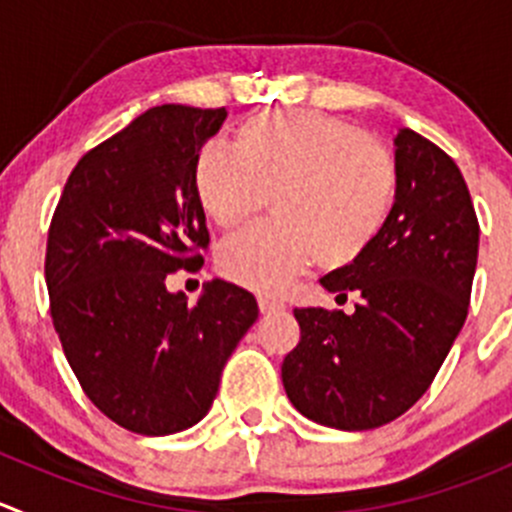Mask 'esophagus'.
<instances>
[{"label":"esophagus","instance_id":"esophagus-1","mask_svg":"<svg viewBox=\"0 0 512 512\" xmlns=\"http://www.w3.org/2000/svg\"><path fill=\"white\" fill-rule=\"evenodd\" d=\"M257 305H260V312L285 310V302L277 300V297H270V295H260V297H257Z\"/></svg>","mask_w":512,"mask_h":512}]
</instances>
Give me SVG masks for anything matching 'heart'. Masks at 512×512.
<instances>
[{"mask_svg": "<svg viewBox=\"0 0 512 512\" xmlns=\"http://www.w3.org/2000/svg\"><path fill=\"white\" fill-rule=\"evenodd\" d=\"M235 151L202 147L195 190L222 230L252 220L270 197V225L217 250V270L257 292H280L310 262L360 260L388 222L398 172L388 152L340 117L262 112L235 130Z\"/></svg>", "mask_w": 512, "mask_h": 512, "instance_id": "obj_1", "label": "heart"}]
</instances>
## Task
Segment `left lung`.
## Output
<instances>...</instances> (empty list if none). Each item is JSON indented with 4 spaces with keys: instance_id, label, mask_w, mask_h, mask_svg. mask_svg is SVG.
Masks as SVG:
<instances>
[{
    "instance_id": "obj_1",
    "label": "left lung",
    "mask_w": 512,
    "mask_h": 512,
    "mask_svg": "<svg viewBox=\"0 0 512 512\" xmlns=\"http://www.w3.org/2000/svg\"><path fill=\"white\" fill-rule=\"evenodd\" d=\"M395 205L370 250L322 277L327 292L360 302L302 307L300 342L282 385L305 418L372 430L413 408L468 317L480 227L458 165L423 135L395 137Z\"/></svg>"
}]
</instances>
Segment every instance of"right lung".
I'll return each instance as SVG.
<instances>
[{"label": "right lung", "mask_w": 512, "mask_h": 512, "mask_svg": "<svg viewBox=\"0 0 512 512\" xmlns=\"http://www.w3.org/2000/svg\"><path fill=\"white\" fill-rule=\"evenodd\" d=\"M227 109L162 104L89 150L54 210L44 257L54 330L87 398L124 430L172 435L212 408L257 302L225 280L197 305L167 290L210 245L195 162Z\"/></svg>", "instance_id": "add662e5"}]
</instances>
